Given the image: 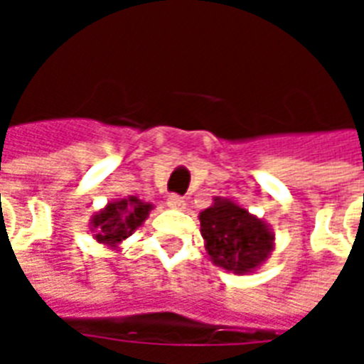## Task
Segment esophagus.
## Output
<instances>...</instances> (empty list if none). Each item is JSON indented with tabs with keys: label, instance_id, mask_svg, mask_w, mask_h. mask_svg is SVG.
<instances>
[{
	"label": "esophagus",
	"instance_id": "34e87169",
	"mask_svg": "<svg viewBox=\"0 0 364 364\" xmlns=\"http://www.w3.org/2000/svg\"><path fill=\"white\" fill-rule=\"evenodd\" d=\"M167 206L175 208V210H183L185 208V198L179 197V195H169L167 197Z\"/></svg>",
	"mask_w": 364,
	"mask_h": 364
}]
</instances>
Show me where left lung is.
<instances>
[{"instance_id": "left-lung-1", "label": "left lung", "mask_w": 364, "mask_h": 364, "mask_svg": "<svg viewBox=\"0 0 364 364\" xmlns=\"http://www.w3.org/2000/svg\"><path fill=\"white\" fill-rule=\"evenodd\" d=\"M198 220L208 257L224 271L253 273L274 250V234L267 222L230 198L214 197L213 206L198 214Z\"/></svg>"}]
</instances>
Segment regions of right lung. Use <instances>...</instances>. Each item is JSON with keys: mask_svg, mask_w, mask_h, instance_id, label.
I'll return each instance as SVG.
<instances>
[{"mask_svg": "<svg viewBox=\"0 0 364 364\" xmlns=\"http://www.w3.org/2000/svg\"><path fill=\"white\" fill-rule=\"evenodd\" d=\"M151 208V203H144L138 197L117 198L91 216L90 230L99 244L119 250L120 242H124L136 228L142 226Z\"/></svg>", "mask_w": 364, "mask_h": 364, "instance_id": "right-lung-1", "label": "right lung"}]
</instances>
